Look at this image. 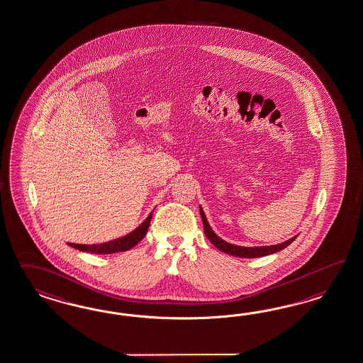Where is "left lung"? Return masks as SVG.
Wrapping results in <instances>:
<instances>
[{
  "mask_svg": "<svg viewBox=\"0 0 363 363\" xmlns=\"http://www.w3.org/2000/svg\"><path fill=\"white\" fill-rule=\"evenodd\" d=\"M200 214L203 218V225H204L205 235L208 237V240L213 243L214 246L223 252L230 254L234 257H240V258H258V257H264L269 254H274L278 251L283 250L284 247H287L289 243L295 241L296 237H292L291 240L286 242H281L278 245H272V246H258V247H245V246H237V245H232L229 242L223 241L221 240L216 233L212 230L211 225L208 223V220L205 217L204 211L200 206Z\"/></svg>",
  "mask_w": 363,
  "mask_h": 363,
  "instance_id": "1",
  "label": "left lung"
}]
</instances>
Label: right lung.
<instances>
[{
  "mask_svg": "<svg viewBox=\"0 0 363 363\" xmlns=\"http://www.w3.org/2000/svg\"><path fill=\"white\" fill-rule=\"evenodd\" d=\"M152 212L149 214V217L143 223H140L137 229H134L133 232L129 233L128 235H123L121 238L105 242V243H96V245H79V243H71V242H67V243H68V246L74 247L77 250L92 252V254H113V252L130 250L131 247H134L146 235V233L149 230Z\"/></svg>",
  "mask_w": 363,
  "mask_h": 363,
  "instance_id": "add662e5",
  "label": "right lung"
}]
</instances>
